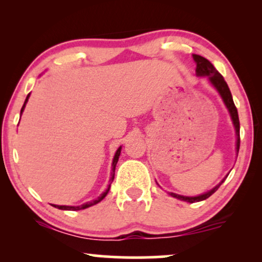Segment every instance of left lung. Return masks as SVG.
I'll list each match as a JSON object with an SVG mask.
<instances>
[{
    "instance_id": "left-lung-1",
    "label": "left lung",
    "mask_w": 262,
    "mask_h": 262,
    "mask_svg": "<svg viewBox=\"0 0 262 262\" xmlns=\"http://www.w3.org/2000/svg\"><path fill=\"white\" fill-rule=\"evenodd\" d=\"M193 58H194L195 63H196V69H195L196 75H199V76H209L210 82L213 84V87L217 89L218 93H220L222 99H223V101L225 103V106H227L229 112H230L232 123H234L235 128H236V135H237V143H236V149H237V152H238V150H239V120H238L237 108H236L234 100H232L230 89H229L227 82H225V80H224V77L222 76L220 73H218V71L216 70V68H214L212 64H211V62H209V60H207L206 58H204V57L199 56V55H193ZM224 180H225V179H224ZM223 181H222V182H223ZM222 182H221V184H222ZM221 184L216 186V187H214L213 189H211L210 192L205 193V194L198 195V196H184V195L175 194V193H170V195L174 196V198L184 200V202H187V203L202 202V200H205V199L209 198L210 195H212L213 193L217 191L218 187H220Z\"/></svg>"
}]
</instances>
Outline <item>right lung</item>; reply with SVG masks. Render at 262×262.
<instances>
[{"label":"right lung","instance_id":"add662e5","mask_svg":"<svg viewBox=\"0 0 262 262\" xmlns=\"http://www.w3.org/2000/svg\"><path fill=\"white\" fill-rule=\"evenodd\" d=\"M28 96H30V94L27 95V98H26V101H25L24 106H23V108H21V113H23V111H24V108H25V105H26V102H27V100H28ZM120 151H121V146H120L119 149L117 150L116 155H114L113 163H112V178H111V181H113V179H114V170H116V166H117L118 159H119ZM110 187H111V185L108 186V188L106 189V192H103L102 194L100 195L98 199L93 200V202L85 203V204H83V205H81V206H63V205H62V206H59V205H52V206H55V207H57V209H59V210H73V211H77V210H83V209H87V207H89V206H93V205H95V204H98V203L101 202V200H102V199L105 198V196H106L107 193H108V191H110Z\"/></svg>","mask_w":262,"mask_h":262}]
</instances>
